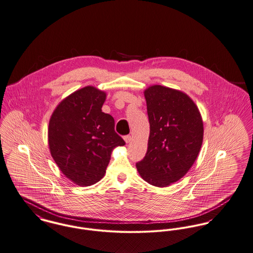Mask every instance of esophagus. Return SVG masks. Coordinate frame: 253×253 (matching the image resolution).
Returning a JSON list of instances; mask_svg holds the SVG:
<instances>
[{
  "label": "esophagus",
  "instance_id": "34e87169",
  "mask_svg": "<svg viewBox=\"0 0 253 253\" xmlns=\"http://www.w3.org/2000/svg\"><path fill=\"white\" fill-rule=\"evenodd\" d=\"M124 140H125V142L126 143H129V142H131V140H132V136H124Z\"/></svg>",
  "mask_w": 253,
  "mask_h": 253
}]
</instances>
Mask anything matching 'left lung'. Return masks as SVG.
Wrapping results in <instances>:
<instances>
[{
  "mask_svg": "<svg viewBox=\"0 0 253 253\" xmlns=\"http://www.w3.org/2000/svg\"><path fill=\"white\" fill-rule=\"evenodd\" d=\"M144 97L150 134L136 169L150 185L168 187L194 165L203 140L202 118L195 102L182 91L156 84L144 90Z\"/></svg>",
  "mask_w": 253,
  "mask_h": 253,
  "instance_id": "obj_1",
  "label": "left lung"
}]
</instances>
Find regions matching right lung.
I'll list each match as a JSON object with an SVG mask.
<instances>
[{
    "instance_id": "1",
    "label": "right lung",
    "mask_w": 253,
    "mask_h": 253,
    "mask_svg": "<svg viewBox=\"0 0 253 253\" xmlns=\"http://www.w3.org/2000/svg\"><path fill=\"white\" fill-rule=\"evenodd\" d=\"M106 93L85 86L62 100L49 121L51 155L61 172L79 186H90L106 173L115 147L125 141L115 119L102 112Z\"/></svg>"
}]
</instances>
